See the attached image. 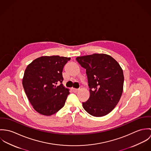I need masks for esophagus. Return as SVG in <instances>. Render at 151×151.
<instances>
[{"instance_id": "obj_1", "label": "esophagus", "mask_w": 151, "mask_h": 151, "mask_svg": "<svg viewBox=\"0 0 151 151\" xmlns=\"http://www.w3.org/2000/svg\"><path fill=\"white\" fill-rule=\"evenodd\" d=\"M72 90H73V91L74 92H75V93L79 91L78 89H76V88H72Z\"/></svg>"}]
</instances>
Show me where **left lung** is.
<instances>
[{
  "label": "left lung",
  "mask_w": 151,
  "mask_h": 151,
  "mask_svg": "<svg viewBox=\"0 0 151 151\" xmlns=\"http://www.w3.org/2000/svg\"><path fill=\"white\" fill-rule=\"evenodd\" d=\"M76 60L86 69L90 96L83 102L89 114L102 117L109 114L122 96L124 84L123 70L117 62L106 54L80 56Z\"/></svg>",
  "instance_id": "8db88e82"
}]
</instances>
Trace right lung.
I'll list each match as a JSON object with an SVG mask.
<instances>
[{
    "label": "right lung",
    "instance_id": "1",
    "mask_svg": "<svg viewBox=\"0 0 151 151\" xmlns=\"http://www.w3.org/2000/svg\"><path fill=\"white\" fill-rule=\"evenodd\" d=\"M70 58L42 56L32 61L24 72L22 86L34 109L45 116H50L64 106L68 89L62 84V71ZM58 83H60L58 86Z\"/></svg>",
    "mask_w": 151,
    "mask_h": 151
}]
</instances>
